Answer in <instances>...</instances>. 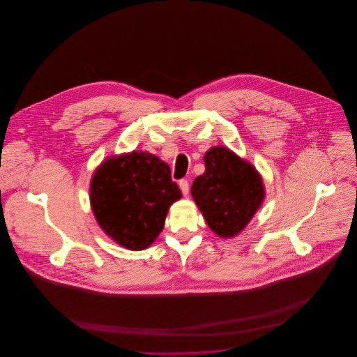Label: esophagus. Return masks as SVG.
<instances>
[{
  "label": "esophagus",
  "instance_id": "1",
  "mask_svg": "<svg viewBox=\"0 0 357 357\" xmlns=\"http://www.w3.org/2000/svg\"><path fill=\"white\" fill-rule=\"evenodd\" d=\"M178 185H180V190H181L183 195H184V197H187V195H188V192H190V183H188L187 180H180Z\"/></svg>",
  "mask_w": 357,
  "mask_h": 357
}]
</instances>
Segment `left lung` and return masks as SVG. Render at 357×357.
Wrapping results in <instances>:
<instances>
[{
    "label": "left lung",
    "instance_id": "1",
    "mask_svg": "<svg viewBox=\"0 0 357 357\" xmlns=\"http://www.w3.org/2000/svg\"><path fill=\"white\" fill-rule=\"evenodd\" d=\"M204 174L191 194L210 229L221 238L238 235L262 204L265 191L255 166L224 147L204 153Z\"/></svg>",
    "mask_w": 357,
    "mask_h": 357
}]
</instances>
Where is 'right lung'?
<instances>
[{
  "instance_id": "1",
  "label": "right lung",
  "mask_w": 357,
  "mask_h": 357,
  "mask_svg": "<svg viewBox=\"0 0 357 357\" xmlns=\"http://www.w3.org/2000/svg\"><path fill=\"white\" fill-rule=\"evenodd\" d=\"M180 198L169 165L147 151L107 159L91 181V204L99 225L130 250L153 243L163 229L169 207Z\"/></svg>"
}]
</instances>
